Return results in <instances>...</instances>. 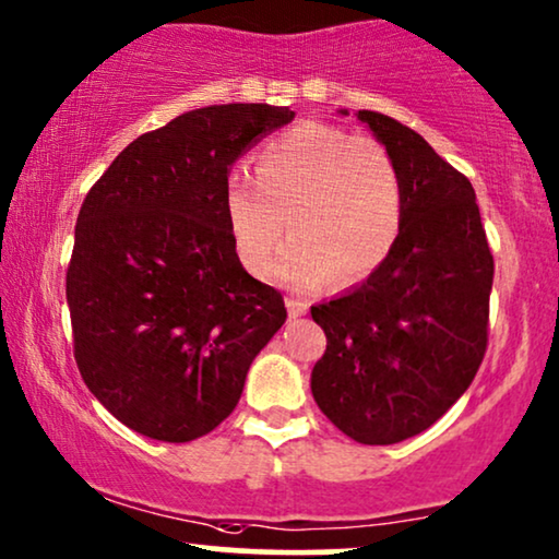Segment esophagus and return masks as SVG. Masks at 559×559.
<instances>
[{"label": "esophagus", "instance_id": "esophagus-1", "mask_svg": "<svg viewBox=\"0 0 559 559\" xmlns=\"http://www.w3.org/2000/svg\"><path fill=\"white\" fill-rule=\"evenodd\" d=\"M287 313H289V321H295V318L306 313V302L295 300V297H287Z\"/></svg>", "mask_w": 559, "mask_h": 559}]
</instances>
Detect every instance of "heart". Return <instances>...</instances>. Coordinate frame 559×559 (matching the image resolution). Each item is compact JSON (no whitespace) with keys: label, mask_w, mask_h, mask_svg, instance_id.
<instances>
[{"label":"heart","mask_w":559,"mask_h":559,"mask_svg":"<svg viewBox=\"0 0 559 559\" xmlns=\"http://www.w3.org/2000/svg\"><path fill=\"white\" fill-rule=\"evenodd\" d=\"M253 176L230 174L226 217L241 264L270 270L285 236L293 241L277 277L310 289L333 280L349 287L385 264L403 228L405 190L393 156L377 141L323 122H302L257 154Z\"/></svg>","instance_id":"b5f03b06"}]
</instances>
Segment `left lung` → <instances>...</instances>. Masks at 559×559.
<instances>
[{
  "label": "left lung",
  "instance_id": "left-lung-1",
  "mask_svg": "<svg viewBox=\"0 0 559 559\" xmlns=\"http://www.w3.org/2000/svg\"><path fill=\"white\" fill-rule=\"evenodd\" d=\"M357 120L401 171L403 228L380 270L310 308L325 333L310 390L346 437L397 444L439 421L475 380L488 346L492 253L465 174L388 115L359 110Z\"/></svg>",
  "mask_w": 559,
  "mask_h": 559
}]
</instances>
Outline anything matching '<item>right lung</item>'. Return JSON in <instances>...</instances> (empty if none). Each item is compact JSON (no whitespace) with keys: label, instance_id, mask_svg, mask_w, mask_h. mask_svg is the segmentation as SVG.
Masks as SVG:
<instances>
[{"label":"right lung","instance_id":"add662e5","mask_svg":"<svg viewBox=\"0 0 559 559\" xmlns=\"http://www.w3.org/2000/svg\"><path fill=\"white\" fill-rule=\"evenodd\" d=\"M295 118L210 105L135 138L79 210L67 302L86 388L128 429L182 444L234 413L253 357L282 329L277 289L230 236V166Z\"/></svg>","mask_w":559,"mask_h":559}]
</instances>
